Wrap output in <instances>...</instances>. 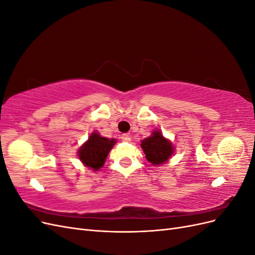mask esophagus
<instances>
[{
	"label": "esophagus",
	"mask_w": 255,
	"mask_h": 255,
	"mask_svg": "<svg viewBox=\"0 0 255 255\" xmlns=\"http://www.w3.org/2000/svg\"><path fill=\"white\" fill-rule=\"evenodd\" d=\"M121 139H122V141H125V142H129L130 141V135L123 134L121 136Z\"/></svg>",
	"instance_id": "34e87169"
}]
</instances>
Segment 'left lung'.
Wrapping results in <instances>:
<instances>
[{
	"mask_svg": "<svg viewBox=\"0 0 255 255\" xmlns=\"http://www.w3.org/2000/svg\"><path fill=\"white\" fill-rule=\"evenodd\" d=\"M145 154L146 160L153 166L165 164L174 154V145L171 140L166 138L159 129H153L149 137L144 138L140 143Z\"/></svg>",
	"mask_w": 255,
	"mask_h": 255,
	"instance_id": "1",
	"label": "left lung"
}]
</instances>
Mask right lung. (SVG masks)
<instances>
[{"label":"right lung","mask_w":255,"mask_h":255,"mask_svg":"<svg viewBox=\"0 0 255 255\" xmlns=\"http://www.w3.org/2000/svg\"><path fill=\"white\" fill-rule=\"evenodd\" d=\"M116 142L117 140L115 138L103 137L97 130H94L79 148V159L90 170L99 171L104 166L106 157Z\"/></svg>","instance_id":"add662e5"}]
</instances>
